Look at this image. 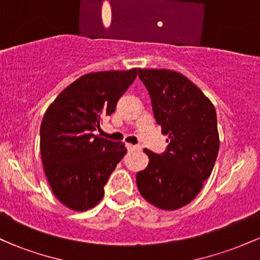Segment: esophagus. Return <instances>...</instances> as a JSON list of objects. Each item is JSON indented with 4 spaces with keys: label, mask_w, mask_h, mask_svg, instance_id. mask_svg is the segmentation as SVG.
Instances as JSON below:
<instances>
[{
    "label": "esophagus",
    "mask_w": 260,
    "mask_h": 260,
    "mask_svg": "<svg viewBox=\"0 0 260 260\" xmlns=\"http://www.w3.org/2000/svg\"><path fill=\"white\" fill-rule=\"evenodd\" d=\"M127 149L128 150H140L139 145H133V144H127Z\"/></svg>",
    "instance_id": "esophagus-1"
}]
</instances>
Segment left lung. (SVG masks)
I'll list each match as a JSON object with an SVG mask.
<instances>
[{
    "instance_id": "left-lung-1",
    "label": "left lung",
    "mask_w": 260,
    "mask_h": 260,
    "mask_svg": "<svg viewBox=\"0 0 260 260\" xmlns=\"http://www.w3.org/2000/svg\"><path fill=\"white\" fill-rule=\"evenodd\" d=\"M149 92L154 118L168 134V148L144 149L147 169L137 174L145 201L164 210L184 207L198 196L219 153L216 111L211 101L183 74L170 70H138Z\"/></svg>"
}]
</instances>
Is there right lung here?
Here are the masks:
<instances>
[{
    "label": "right lung",
    "mask_w": 260,
    "mask_h": 260,
    "mask_svg": "<svg viewBox=\"0 0 260 260\" xmlns=\"http://www.w3.org/2000/svg\"><path fill=\"white\" fill-rule=\"evenodd\" d=\"M138 70L89 73L68 85L45 112L40 151L53 194L72 210L99 203L104 187L127 153L124 143L95 136L101 120L115 112L117 101Z\"/></svg>",
    "instance_id": "1"
}]
</instances>
